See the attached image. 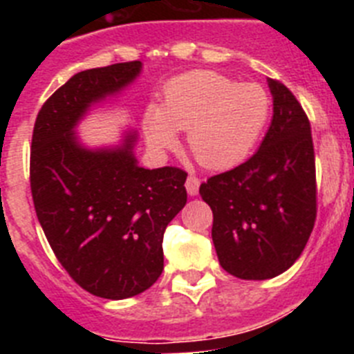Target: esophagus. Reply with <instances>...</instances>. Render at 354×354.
Wrapping results in <instances>:
<instances>
[{"label": "esophagus", "mask_w": 354, "mask_h": 354, "mask_svg": "<svg viewBox=\"0 0 354 354\" xmlns=\"http://www.w3.org/2000/svg\"><path fill=\"white\" fill-rule=\"evenodd\" d=\"M198 187H200V179L196 175H187L186 179V192L189 193L192 196H195L198 193Z\"/></svg>", "instance_id": "1"}]
</instances>
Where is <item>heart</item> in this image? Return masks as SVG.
Masks as SVG:
<instances>
[{"instance_id":"heart-1","label":"heart","mask_w":354,"mask_h":354,"mask_svg":"<svg viewBox=\"0 0 354 354\" xmlns=\"http://www.w3.org/2000/svg\"><path fill=\"white\" fill-rule=\"evenodd\" d=\"M270 99L257 84H236L211 71L187 72L165 90L150 113L145 136L154 150L175 143L186 131V149L205 168L234 167L248 156L268 118Z\"/></svg>"}]
</instances>
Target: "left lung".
Returning a JSON list of instances; mask_svg holds the SVG:
<instances>
[{"mask_svg":"<svg viewBox=\"0 0 354 354\" xmlns=\"http://www.w3.org/2000/svg\"><path fill=\"white\" fill-rule=\"evenodd\" d=\"M270 88L273 120L257 152L200 184L212 211L218 261L243 280H268L289 270L317 214L310 120L286 84L270 80Z\"/></svg>","mask_w":354,"mask_h":354,"instance_id":"8db88e82","label":"left lung"}]
</instances>
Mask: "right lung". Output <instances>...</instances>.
Listing matches in <instances>:
<instances>
[{
    "mask_svg": "<svg viewBox=\"0 0 354 354\" xmlns=\"http://www.w3.org/2000/svg\"><path fill=\"white\" fill-rule=\"evenodd\" d=\"M142 62L77 72L44 102L30 152L37 218L56 259L86 292L124 299L149 289L162 271V234L186 205L187 174L136 165L127 134L120 149L88 150L74 126L92 102L138 76Z\"/></svg>",
    "mask_w": 354,
    "mask_h": 354,
    "instance_id": "right-lung-1",
    "label": "right lung"
}]
</instances>
